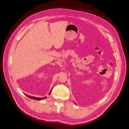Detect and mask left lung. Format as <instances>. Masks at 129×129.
<instances>
[{
	"mask_svg": "<svg viewBox=\"0 0 129 129\" xmlns=\"http://www.w3.org/2000/svg\"><path fill=\"white\" fill-rule=\"evenodd\" d=\"M74 103H75V102H74Z\"/></svg>",
	"mask_w": 129,
	"mask_h": 129,
	"instance_id": "1",
	"label": "left lung"
}]
</instances>
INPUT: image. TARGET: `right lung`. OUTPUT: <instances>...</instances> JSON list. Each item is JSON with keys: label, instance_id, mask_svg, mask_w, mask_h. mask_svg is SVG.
I'll return each instance as SVG.
<instances>
[{"label": "right lung", "instance_id": "right-lung-1", "mask_svg": "<svg viewBox=\"0 0 129 129\" xmlns=\"http://www.w3.org/2000/svg\"><path fill=\"white\" fill-rule=\"evenodd\" d=\"M52 90V89L51 90V91H50L49 92V95H50V92H51ZM25 95H26V96H27V97H29V98H30V99H33V100H38V101H40V100H44V99H46V98H47V97H46H46H44V98H39V97H33V96H31L27 95L25 94Z\"/></svg>", "mask_w": 129, "mask_h": 129}]
</instances>
